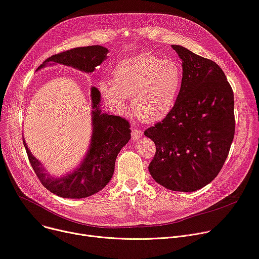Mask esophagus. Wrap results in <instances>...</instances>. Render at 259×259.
<instances>
[{
	"label": "esophagus",
	"instance_id": "esophagus-1",
	"mask_svg": "<svg viewBox=\"0 0 259 259\" xmlns=\"http://www.w3.org/2000/svg\"><path fill=\"white\" fill-rule=\"evenodd\" d=\"M131 134H132V139H133V141L134 142H136V141H139L140 139H141V136L143 135V131L142 130H140V129H132V131H131Z\"/></svg>",
	"mask_w": 259,
	"mask_h": 259
}]
</instances>
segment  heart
<instances>
[{
	"label": "heart",
	"mask_w": 259,
	"mask_h": 259,
	"mask_svg": "<svg viewBox=\"0 0 259 259\" xmlns=\"http://www.w3.org/2000/svg\"><path fill=\"white\" fill-rule=\"evenodd\" d=\"M182 84L180 65L169 59L143 53L119 61L112 71V82H100V91L118 112L128 109L131 97L136 115L147 123L164 118L173 109Z\"/></svg>",
	"instance_id": "obj_1"
}]
</instances>
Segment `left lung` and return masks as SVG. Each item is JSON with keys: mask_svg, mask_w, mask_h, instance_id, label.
<instances>
[{"mask_svg": "<svg viewBox=\"0 0 259 259\" xmlns=\"http://www.w3.org/2000/svg\"><path fill=\"white\" fill-rule=\"evenodd\" d=\"M182 84L171 111L145 135L155 146L153 179L170 191L194 192L210 183L225 162L234 137V97L222 68L184 47Z\"/></svg>", "mask_w": 259, "mask_h": 259, "instance_id": "8db88e82", "label": "left lung"}]
</instances>
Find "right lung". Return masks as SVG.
<instances>
[{
    "label": "right lung",
    "instance_id": "1",
    "mask_svg": "<svg viewBox=\"0 0 259 259\" xmlns=\"http://www.w3.org/2000/svg\"><path fill=\"white\" fill-rule=\"evenodd\" d=\"M108 50L101 46H91L68 50L49 57L37 71L49 63H60L77 68L84 73H93L107 58ZM93 134L88 153L72 173L63 177L51 176L42 164L33 156L27 144L24 146L29 161L41 184L59 197L82 199L93 196L104 188L112 178L117 154L130 140L131 130L128 120L100 109L101 94L92 88Z\"/></svg>",
    "mask_w": 259,
    "mask_h": 259
}]
</instances>
